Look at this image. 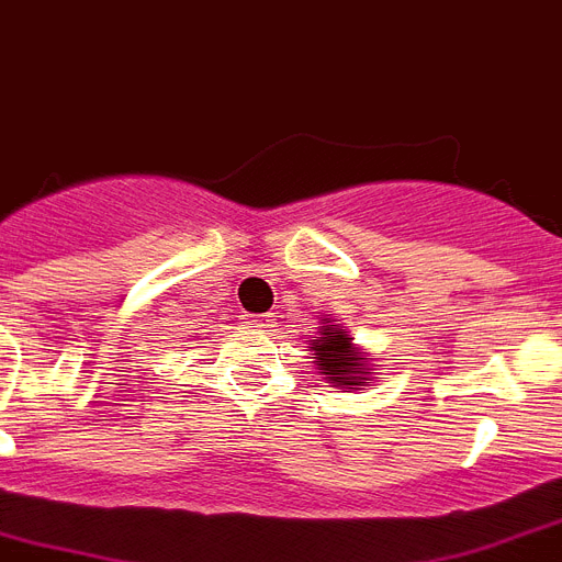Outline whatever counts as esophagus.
Segmentation results:
<instances>
[{"mask_svg":"<svg viewBox=\"0 0 562 562\" xmlns=\"http://www.w3.org/2000/svg\"><path fill=\"white\" fill-rule=\"evenodd\" d=\"M249 327H258V330H270L276 327V315L272 313H261V315H247Z\"/></svg>","mask_w":562,"mask_h":562,"instance_id":"esophagus-1","label":"esophagus"}]
</instances>
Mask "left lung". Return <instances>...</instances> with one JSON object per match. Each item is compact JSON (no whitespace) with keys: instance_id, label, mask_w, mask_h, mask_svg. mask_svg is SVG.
Instances as JSON below:
<instances>
[{"instance_id":"8db88e82","label":"left lung","mask_w":562,"mask_h":562,"mask_svg":"<svg viewBox=\"0 0 562 562\" xmlns=\"http://www.w3.org/2000/svg\"><path fill=\"white\" fill-rule=\"evenodd\" d=\"M310 359L318 375H324V382L345 393L368 391V384L375 379L373 364L353 345L350 333L333 318H322L318 333L310 336Z\"/></svg>"}]
</instances>
